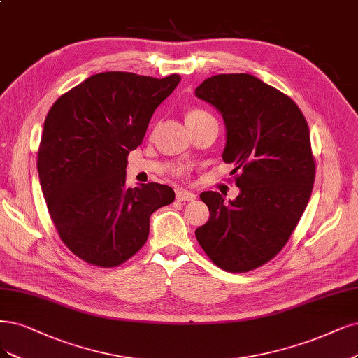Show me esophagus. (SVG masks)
I'll list each match as a JSON object with an SVG mask.
<instances>
[{"label":"esophagus","mask_w":358,"mask_h":358,"mask_svg":"<svg viewBox=\"0 0 358 358\" xmlns=\"http://www.w3.org/2000/svg\"><path fill=\"white\" fill-rule=\"evenodd\" d=\"M196 195L194 192L185 191V189H176V200L178 201H194Z\"/></svg>","instance_id":"obj_1"}]
</instances>
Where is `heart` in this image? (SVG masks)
I'll use <instances>...</instances> for the list:
<instances>
[{"label":"heart","instance_id":"obj_1","mask_svg":"<svg viewBox=\"0 0 358 358\" xmlns=\"http://www.w3.org/2000/svg\"><path fill=\"white\" fill-rule=\"evenodd\" d=\"M204 117H210L206 110L201 109H192L187 114V120H199V118H204Z\"/></svg>","mask_w":358,"mask_h":358}]
</instances>
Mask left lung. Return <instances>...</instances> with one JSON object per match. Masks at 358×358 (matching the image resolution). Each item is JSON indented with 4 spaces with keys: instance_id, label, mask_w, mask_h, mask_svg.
I'll list each match as a JSON object with an SVG mask.
<instances>
[{
    "instance_id": "left-lung-1",
    "label": "left lung",
    "mask_w": 358,
    "mask_h": 358,
    "mask_svg": "<svg viewBox=\"0 0 358 358\" xmlns=\"http://www.w3.org/2000/svg\"><path fill=\"white\" fill-rule=\"evenodd\" d=\"M225 122L222 159L232 163L240 194L224 203L201 192L210 217L195 237L213 264L248 273L287 243L310 201L315 178L310 129L289 96L250 73H219L195 89Z\"/></svg>"
}]
</instances>
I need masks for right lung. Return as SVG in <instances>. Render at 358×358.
<instances>
[{
    "label": "right lung",
    "instance_id": "obj_1",
    "mask_svg": "<svg viewBox=\"0 0 358 358\" xmlns=\"http://www.w3.org/2000/svg\"><path fill=\"white\" fill-rule=\"evenodd\" d=\"M179 81L178 73H94L48 110L36 162L41 189L60 240L84 262H126L146 243L151 215L173 203L167 185L126 188V167Z\"/></svg>",
    "mask_w": 358,
    "mask_h": 358
}]
</instances>
